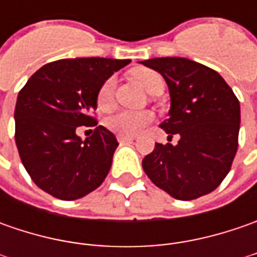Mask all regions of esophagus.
Segmentation results:
<instances>
[{
	"instance_id": "obj_1",
	"label": "esophagus",
	"mask_w": 257,
	"mask_h": 257,
	"mask_svg": "<svg viewBox=\"0 0 257 257\" xmlns=\"http://www.w3.org/2000/svg\"><path fill=\"white\" fill-rule=\"evenodd\" d=\"M117 140H118L121 144H125V143H132L134 139L133 137H130V136H117Z\"/></svg>"
}]
</instances>
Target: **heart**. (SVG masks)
<instances>
[{
  "mask_svg": "<svg viewBox=\"0 0 257 257\" xmlns=\"http://www.w3.org/2000/svg\"><path fill=\"white\" fill-rule=\"evenodd\" d=\"M132 75L139 81V84L147 90L149 93L154 88V85L163 83L162 77L153 70L149 68H136L132 71ZM113 93H114V78L110 77L100 85L95 103L98 110H108L113 104ZM153 114L147 110H118L111 115L105 118V125L108 130L118 136H136L139 132H142L149 123H152Z\"/></svg>",
  "mask_w": 257,
  "mask_h": 257,
  "instance_id": "heart-1",
  "label": "heart"
}]
</instances>
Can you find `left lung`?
I'll list each match as a JSON object with an SVG mask.
<instances>
[{
    "mask_svg": "<svg viewBox=\"0 0 257 257\" xmlns=\"http://www.w3.org/2000/svg\"><path fill=\"white\" fill-rule=\"evenodd\" d=\"M163 75L170 93L169 118L160 124L176 146L156 143L143 159L149 179L179 200L213 192L230 172L237 152L240 104L222 75L180 57L142 61Z\"/></svg>",
    "mask_w": 257,
    "mask_h": 257,
    "instance_id": "8db88e82",
    "label": "left lung"
}]
</instances>
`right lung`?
<instances>
[{"instance_id": "obj_1", "label": "right lung", "mask_w": 257, "mask_h": 257, "mask_svg": "<svg viewBox=\"0 0 257 257\" xmlns=\"http://www.w3.org/2000/svg\"><path fill=\"white\" fill-rule=\"evenodd\" d=\"M130 63L114 58H64L43 65L18 93L15 143L25 170L45 193L77 200L95 190L110 172L118 142L97 125L100 85ZM80 125L94 126L83 142Z\"/></svg>"}]
</instances>
